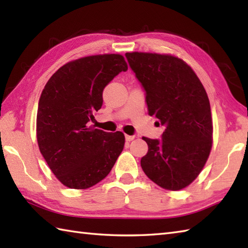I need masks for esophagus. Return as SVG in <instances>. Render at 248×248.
<instances>
[{"label":"esophagus","instance_id":"34e87169","mask_svg":"<svg viewBox=\"0 0 248 248\" xmlns=\"http://www.w3.org/2000/svg\"><path fill=\"white\" fill-rule=\"evenodd\" d=\"M134 139H135L134 135H125V140H127V141H131V140H133Z\"/></svg>","mask_w":248,"mask_h":248}]
</instances>
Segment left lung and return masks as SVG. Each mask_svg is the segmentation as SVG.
<instances>
[{
	"label": "left lung",
	"instance_id": "obj_1",
	"mask_svg": "<svg viewBox=\"0 0 248 248\" xmlns=\"http://www.w3.org/2000/svg\"><path fill=\"white\" fill-rule=\"evenodd\" d=\"M125 57L145 89L148 114L165 127L162 140L143 138L148 152L140 166L159 186L179 191L197 178L212 148L208 94L192 68L176 56L132 52Z\"/></svg>",
	"mask_w": 248,
	"mask_h": 248
}]
</instances>
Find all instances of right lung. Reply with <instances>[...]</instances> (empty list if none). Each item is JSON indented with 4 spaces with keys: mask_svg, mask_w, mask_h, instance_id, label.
<instances>
[{
    "mask_svg": "<svg viewBox=\"0 0 248 248\" xmlns=\"http://www.w3.org/2000/svg\"><path fill=\"white\" fill-rule=\"evenodd\" d=\"M127 70L123 55H92L67 62L46 82L37 110V141L65 186L85 189L97 184L123 151V132H104L89 123L102 107L104 87Z\"/></svg>",
    "mask_w": 248,
    "mask_h": 248,
    "instance_id": "1",
    "label": "right lung"
}]
</instances>
